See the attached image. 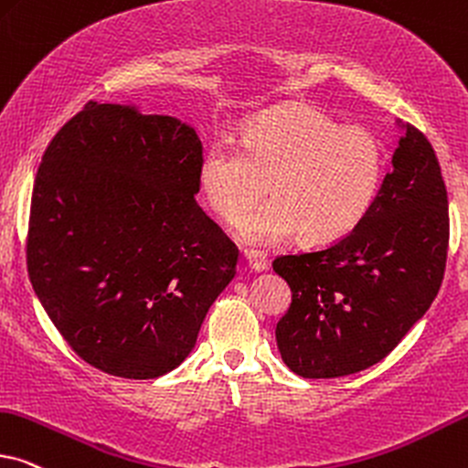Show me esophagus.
Instances as JSON below:
<instances>
[{"label":"esophagus","mask_w":468,"mask_h":468,"mask_svg":"<svg viewBox=\"0 0 468 468\" xmlns=\"http://www.w3.org/2000/svg\"><path fill=\"white\" fill-rule=\"evenodd\" d=\"M245 260H247V266L253 272H264L269 269V260H266L264 253L260 251H245Z\"/></svg>","instance_id":"obj_1"}]
</instances>
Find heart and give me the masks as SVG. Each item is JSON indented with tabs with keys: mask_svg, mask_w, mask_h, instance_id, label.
I'll use <instances>...</instances> for the list:
<instances>
[{
	"mask_svg": "<svg viewBox=\"0 0 468 468\" xmlns=\"http://www.w3.org/2000/svg\"><path fill=\"white\" fill-rule=\"evenodd\" d=\"M382 172L385 150L366 126H342L318 109L288 105L256 115L240 145L212 144L199 185L210 208L236 223L269 182L272 199L240 221L242 240L275 245L299 232L307 245H331L372 208Z\"/></svg>",
	"mask_w": 468,
	"mask_h": 468,
	"instance_id": "b5f03b06",
	"label": "heart"
}]
</instances>
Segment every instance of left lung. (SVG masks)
<instances>
[{"label":"left lung","mask_w":468,"mask_h":468,"mask_svg":"<svg viewBox=\"0 0 468 468\" xmlns=\"http://www.w3.org/2000/svg\"><path fill=\"white\" fill-rule=\"evenodd\" d=\"M363 221L335 245L282 256L292 290L275 337L303 378H337L385 359L439 294L449 245L447 189L434 148L415 126Z\"/></svg>","instance_id":"1"}]
</instances>
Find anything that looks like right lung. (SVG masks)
Here are the masks:
<instances>
[{"label": "right lung", "mask_w": 468, "mask_h": 468, "mask_svg": "<svg viewBox=\"0 0 468 468\" xmlns=\"http://www.w3.org/2000/svg\"><path fill=\"white\" fill-rule=\"evenodd\" d=\"M193 126L90 101L34 180L27 272L75 353L120 378H159L196 348L239 249L196 202Z\"/></svg>", "instance_id": "right-lung-1"}]
</instances>
